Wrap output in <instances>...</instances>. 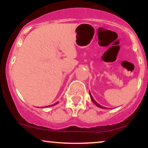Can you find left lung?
<instances>
[{"label": "left lung", "instance_id": "1", "mask_svg": "<svg viewBox=\"0 0 148 148\" xmlns=\"http://www.w3.org/2000/svg\"><path fill=\"white\" fill-rule=\"evenodd\" d=\"M90 99H91V100L92 101H93V103H95V104L96 105V106H97L98 107H99V108H105V107H103L102 106H101V105H99V103H98L97 102V101H95V100L94 99H93V97H92V96L91 95V94H90Z\"/></svg>", "mask_w": 148, "mask_h": 148}]
</instances>
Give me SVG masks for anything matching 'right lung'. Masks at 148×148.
Masks as SVG:
<instances>
[{"label": "right lung", "mask_w": 148, "mask_h": 148, "mask_svg": "<svg viewBox=\"0 0 148 148\" xmlns=\"http://www.w3.org/2000/svg\"><path fill=\"white\" fill-rule=\"evenodd\" d=\"M57 103H58V102H57V103H55V104H54V105H56V104H57ZM49 106H47V107H49ZM43 108H44V107H43Z\"/></svg>", "instance_id": "obj_1"}]
</instances>
